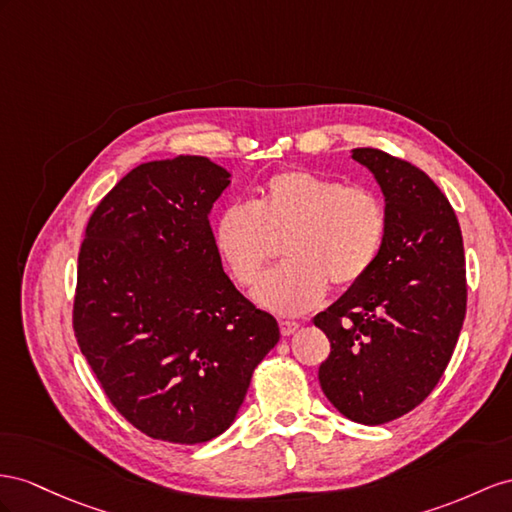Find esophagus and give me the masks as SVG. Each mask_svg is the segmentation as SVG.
Here are the masks:
<instances>
[{"mask_svg":"<svg viewBox=\"0 0 512 512\" xmlns=\"http://www.w3.org/2000/svg\"><path fill=\"white\" fill-rule=\"evenodd\" d=\"M298 329H300L298 322H290V320H283V322H281V333H283L285 337L294 335Z\"/></svg>","mask_w":512,"mask_h":512,"instance_id":"esophagus-1","label":"esophagus"}]
</instances>
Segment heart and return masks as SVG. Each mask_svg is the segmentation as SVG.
<instances>
[{
  "mask_svg": "<svg viewBox=\"0 0 512 512\" xmlns=\"http://www.w3.org/2000/svg\"><path fill=\"white\" fill-rule=\"evenodd\" d=\"M285 242V266L268 272L255 300L279 316H300L322 303L326 281L339 290L359 283L376 264L385 240V209L365 188L311 173L272 175L257 203H233L216 222V248L233 279L253 285Z\"/></svg>",
  "mask_w": 512,
  "mask_h": 512,
  "instance_id": "b5f03b06",
  "label": "heart"
}]
</instances>
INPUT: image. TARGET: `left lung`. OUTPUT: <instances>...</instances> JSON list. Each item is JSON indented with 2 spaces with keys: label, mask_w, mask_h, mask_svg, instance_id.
<instances>
[{
  "label": "left lung",
  "mask_w": 512,
  "mask_h": 512,
  "mask_svg": "<svg viewBox=\"0 0 512 512\" xmlns=\"http://www.w3.org/2000/svg\"><path fill=\"white\" fill-rule=\"evenodd\" d=\"M385 199L376 264L313 324L331 355L320 387L357 424L391 422L422 402L448 368L465 320L461 227L424 170L378 149H352Z\"/></svg>",
  "instance_id": "obj_1"
}]
</instances>
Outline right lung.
I'll use <instances>...</instances> for the list:
<instances>
[{"instance_id":"add662e5","label":"right lung","mask_w":512,"mask_h":512,"mask_svg":"<svg viewBox=\"0 0 512 512\" xmlns=\"http://www.w3.org/2000/svg\"><path fill=\"white\" fill-rule=\"evenodd\" d=\"M229 183V170L201 155L144 162L84 233L77 344L116 411L153 439L222 435L281 337L222 270L209 212Z\"/></svg>"}]
</instances>
